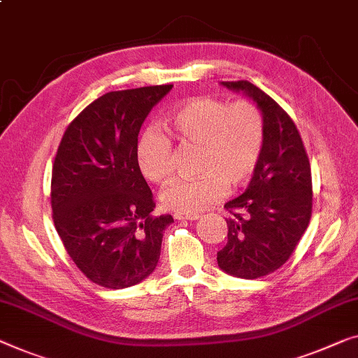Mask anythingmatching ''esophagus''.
<instances>
[{"mask_svg":"<svg viewBox=\"0 0 358 358\" xmlns=\"http://www.w3.org/2000/svg\"><path fill=\"white\" fill-rule=\"evenodd\" d=\"M200 217L198 214H184V213H174V219L178 221H196Z\"/></svg>","mask_w":358,"mask_h":358,"instance_id":"esophagus-1","label":"esophagus"}]
</instances>
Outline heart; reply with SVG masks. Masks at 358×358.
Masks as SVG:
<instances>
[{
    "mask_svg": "<svg viewBox=\"0 0 358 358\" xmlns=\"http://www.w3.org/2000/svg\"><path fill=\"white\" fill-rule=\"evenodd\" d=\"M169 124L182 145L198 147L195 178L176 179L162 194L168 210L192 214L229 189L248 182L259 164L266 126L255 103H225L214 97H194L169 115ZM142 174L162 184L173 174V145L158 129H148L137 145Z\"/></svg>",
    "mask_w": 358,
    "mask_h": 358,
    "instance_id": "1",
    "label": "heart"
}]
</instances>
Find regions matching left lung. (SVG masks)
<instances>
[{"instance_id": "1", "label": "left lung", "mask_w": 358, "mask_h": 358, "mask_svg": "<svg viewBox=\"0 0 358 358\" xmlns=\"http://www.w3.org/2000/svg\"><path fill=\"white\" fill-rule=\"evenodd\" d=\"M261 110L266 137L248 189L224 205L230 213L227 243L217 252L225 273L255 280L275 272L293 255L312 216V174L299 131L289 115L250 81H222Z\"/></svg>"}]
</instances>
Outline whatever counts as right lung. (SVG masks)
I'll list each match as a JSON object with an SVG mask.
<instances>
[{"mask_svg": "<svg viewBox=\"0 0 358 358\" xmlns=\"http://www.w3.org/2000/svg\"><path fill=\"white\" fill-rule=\"evenodd\" d=\"M173 85L112 91L65 129L51 179L56 230L92 283L133 287L155 271L171 214L153 216V195L137 162V136Z\"/></svg>", "mask_w": 358, "mask_h": 358, "instance_id": "obj_1", "label": "right lung"}]
</instances>
